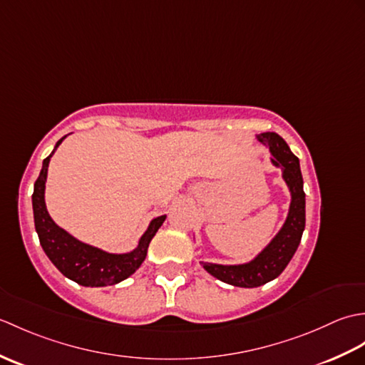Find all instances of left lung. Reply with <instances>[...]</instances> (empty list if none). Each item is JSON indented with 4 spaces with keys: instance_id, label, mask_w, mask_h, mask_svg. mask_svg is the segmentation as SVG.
<instances>
[{
    "instance_id": "1",
    "label": "left lung",
    "mask_w": 365,
    "mask_h": 365,
    "mask_svg": "<svg viewBox=\"0 0 365 365\" xmlns=\"http://www.w3.org/2000/svg\"><path fill=\"white\" fill-rule=\"evenodd\" d=\"M255 138L268 147L271 165L282 170V178L290 191L287 218L277 234L252 260L238 263V265L200 262L207 273H210L213 277L230 285L243 287V289L260 287L281 274L297 252L306 226V195L302 190L299 160L294 157L290 147L277 133L267 131Z\"/></svg>"
}]
</instances>
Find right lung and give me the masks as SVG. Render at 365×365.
<instances>
[{
  "label": "right lung",
  "instance_id": "1",
  "mask_svg": "<svg viewBox=\"0 0 365 365\" xmlns=\"http://www.w3.org/2000/svg\"><path fill=\"white\" fill-rule=\"evenodd\" d=\"M66 136L61 138L54 145L53 152L43 160L41 174L34 183L33 212L38 242H41L46 257L71 281L84 287H106L119 284L141 267L147 255V247L161 227V224L165 222L166 215L153 218L139 238L135 250L122 254L108 252L97 246L83 243L78 238L68 234L67 230L59 227L46 210L45 183L50 160Z\"/></svg>",
  "mask_w": 365,
  "mask_h": 365
}]
</instances>
